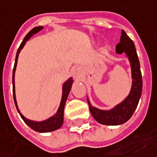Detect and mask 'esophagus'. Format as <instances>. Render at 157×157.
<instances>
[{"label":"esophagus","instance_id":"1","mask_svg":"<svg viewBox=\"0 0 157 157\" xmlns=\"http://www.w3.org/2000/svg\"><path fill=\"white\" fill-rule=\"evenodd\" d=\"M73 75H74V76L75 78H79L81 76V70H80L78 67L74 69V70H73Z\"/></svg>","mask_w":157,"mask_h":157}]
</instances>
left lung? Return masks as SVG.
I'll use <instances>...</instances> for the list:
<instances>
[{
    "instance_id": "8db88e82",
    "label": "left lung",
    "mask_w": 157,
    "mask_h": 157,
    "mask_svg": "<svg viewBox=\"0 0 157 157\" xmlns=\"http://www.w3.org/2000/svg\"><path fill=\"white\" fill-rule=\"evenodd\" d=\"M120 43L116 46V52L122 54L124 52L128 56L132 68V85L128 96L119 105L111 110H101L93 106L87 99L90 113L97 122L106 125H119L125 123L131 119L137 108L140 100L143 88V81L140 70V63L138 60L135 44L125 32L122 30Z\"/></svg>"
}]
</instances>
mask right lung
<instances>
[{
	"label": "right lung",
	"instance_id": "right-lung-1",
	"mask_svg": "<svg viewBox=\"0 0 157 157\" xmlns=\"http://www.w3.org/2000/svg\"><path fill=\"white\" fill-rule=\"evenodd\" d=\"M44 27L43 26H37V27H34L33 29L31 30L28 33L26 34V36L25 38L23 39L22 43L20 44V47L17 51V54H16L15 57V63H14V67H13V100H14V103H15L16 108L18 110L19 113H20V117L22 118V119L24 120L25 122L30 128H32L33 130L36 131L38 132H53V131H56L57 129L63 125V111H64V105L67 101V98L68 95L70 94V89L72 87V83H73V80L72 77H70V79H68L63 85V95H62V100H61V103L58 109L56 111V113L55 115H53L52 117L49 118L46 120H44V121H33V120H30V119L25 118L23 115L21 114V113L20 112V110L18 108V105H17V101H16V97H15V86H14V75H15V70H16V66H17V61H18V57H19V54H20V51L23 49L24 45L25 44L26 41L29 39L31 37H33L34 34H36L38 33L40 30H42Z\"/></svg>",
	"mask_w": 157,
	"mask_h": 157
}]
</instances>
